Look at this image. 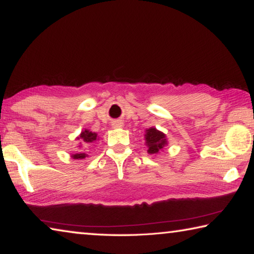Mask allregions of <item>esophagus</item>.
<instances>
[{"instance_id":"1","label":"esophagus","mask_w":254,"mask_h":254,"mask_svg":"<svg viewBox=\"0 0 254 254\" xmlns=\"http://www.w3.org/2000/svg\"><path fill=\"white\" fill-rule=\"evenodd\" d=\"M118 123H119V124H117V126H119V127H121V124H122V123H121V122H118Z\"/></svg>"}]
</instances>
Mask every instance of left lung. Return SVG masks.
Returning <instances> with one entry per match:
<instances>
[{"label":"left lung","instance_id":"1","mask_svg":"<svg viewBox=\"0 0 254 254\" xmlns=\"http://www.w3.org/2000/svg\"><path fill=\"white\" fill-rule=\"evenodd\" d=\"M145 141H147V145L149 147L148 152L149 153H158L159 150H161L165 144H167V140L165 139V134L158 131L157 128L151 127L147 130V134H145Z\"/></svg>","mask_w":254,"mask_h":254}]
</instances>
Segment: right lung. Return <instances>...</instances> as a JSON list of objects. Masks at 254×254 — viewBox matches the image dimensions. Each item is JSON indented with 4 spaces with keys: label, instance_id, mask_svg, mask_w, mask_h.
<instances>
[{
    "label": "right lung",
    "instance_id": "add662e5",
    "mask_svg": "<svg viewBox=\"0 0 254 254\" xmlns=\"http://www.w3.org/2000/svg\"><path fill=\"white\" fill-rule=\"evenodd\" d=\"M96 133H92V132H89L88 130H85V131H83L81 132V134L79 135V137H78V140H80V141H84V142H86V143H89V142H93V141H95L96 140ZM85 157H87L86 156V153H84V152H78V153H76V154H74V156H72V158L74 159H84Z\"/></svg>",
    "mask_w": 254,
    "mask_h": 254
}]
</instances>
